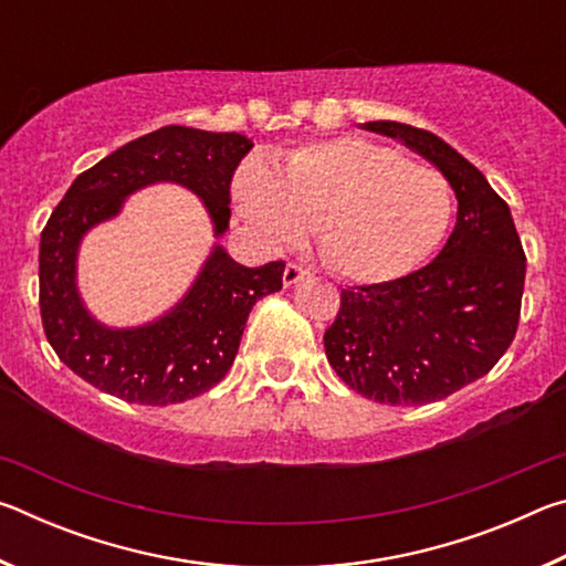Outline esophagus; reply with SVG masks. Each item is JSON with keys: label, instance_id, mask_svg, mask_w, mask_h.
Wrapping results in <instances>:
<instances>
[{"label": "esophagus", "instance_id": "obj_1", "mask_svg": "<svg viewBox=\"0 0 566 566\" xmlns=\"http://www.w3.org/2000/svg\"><path fill=\"white\" fill-rule=\"evenodd\" d=\"M306 276H310V272H306L304 266H300V264H286V266H284V274H282V282H284V286H294L296 282L306 280Z\"/></svg>", "mask_w": 566, "mask_h": 566}]
</instances>
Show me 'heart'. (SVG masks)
Instances as JSON below:
<instances>
[{
	"mask_svg": "<svg viewBox=\"0 0 566 566\" xmlns=\"http://www.w3.org/2000/svg\"><path fill=\"white\" fill-rule=\"evenodd\" d=\"M234 199L274 244H292L317 227L322 260L359 284L415 272L442 244L454 212L442 171L361 137L296 149L276 171L247 161L234 177Z\"/></svg>",
	"mask_w": 566,
	"mask_h": 566,
	"instance_id": "1",
	"label": "heart"
}]
</instances>
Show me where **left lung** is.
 Returning a JSON list of instances; mask_svg holds the SVG:
<instances>
[{
	"instance_id": "1",
	"label": "left lung",
	"mask_w": 566,
	"mask_h": 566,
	"mask_svg": "<svg viewBox=\"0 0 566 566\" xmlns=\"http://www.w3.org/2000/svg\"><path fill=\"white\" fill-rule=\"evenodd\" d=\"M361 127L399 139L442 171L457 197V224L421 270L342 290L324 352L361 397L389 407L429 405L484 377L510 349L526 256L510 207L442 137L399 122Z\"/></svg>"
}]
</instances>
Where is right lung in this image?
<instances>
[{"label": "right lung", "instance_id": "1", "mask_svg": "<svg viewBox=\"0 0 566 566\" xmlns=\"http://www.w3.org/2000/svg\"><path fill=\"white\" fill-rule=\"evenodd\" d=\"M237 132L161 127L127 142L82 171L40 239L44 334L66 367L132 405L167 407L195 399L224 379L252 306L282 290L284 262L244 266L214 242L185 296L139 327H107L92 317L76 286L84 234L122 212L134 191L171 181L202 199L214 237L229 229V185L252 149Z\"/></svg>", "mask_w": 566, "mask_h": 566}]
</instances>
